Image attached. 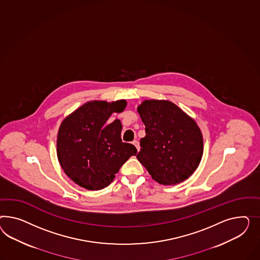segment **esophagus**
<instances>
[{
	"instance_id": "1",
	"label": "esophagus",
	"mask_w": 260,
	"mask_h": 260,
	"mask_svg": "<svg viewBox=\"0 0 260 260\" xmlns=\"http://www.w3.org/2000/svg\"><path fill=\"white\" fill-rule=\"evenodd\" d=\"M133 144L136 147L137 150L139 151V150H140V144H139V142L137 140H134V142H133Z\"/></svg>"
}]
</instances>
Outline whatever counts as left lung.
Returning <instances> with one entry per match:
<instances>
[{
    "label": "left lung",
    "mask_w": 260,
    "mask_h": 260,
    "mask_svg": "<svg viewBox=\"0 0 260 260\" xmlns=\"http://www.w3.org/2000/svg\"><path fill=\"white\" fill-rule=\"evenodd\" d=\"M137 111L146 126L137 159L157 183L174 185L188 179L204 153L195 120L169 100H145Z\"/></svg>",
    "instance_id": "left-lung-1"
}]
</instances>
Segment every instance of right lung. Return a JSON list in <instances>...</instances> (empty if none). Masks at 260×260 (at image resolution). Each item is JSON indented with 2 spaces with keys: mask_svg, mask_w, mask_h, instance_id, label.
<instances>
[{
  "mask_svg": "<svg viewBox=\"0 0 260 260\" xmlns=\"http://www.w3.org/2000/svg\"><path fill=\"white\" fill-rule=\"evenodd\" d=\"M126 100L112 103L90 101L60 124L56 139L57 159L66 175L88 190H100L112 183L120 168L137 153L134 145L121 139L118 119L106 125L113 112H122Z\"/></svg>",
  "mask_w": 260,
  "mask_h": 260,
  "instance_id": "add662e5",
  "label": "right lung"
}]
</instances>
